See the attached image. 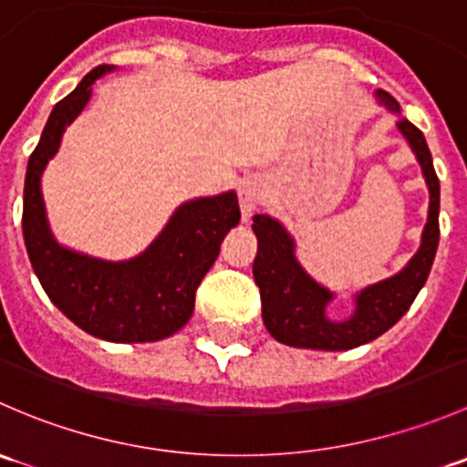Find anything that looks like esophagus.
I'll list each match as a JSON object with an SVG mask.
<instances>
[{"label":"esophagus","mask_w":467,"mask_h":467,"mask_svg":"<svg viewBox=\"0 0 467 467\" xmlns=\"http://www.w3.org/2000/svg\"><path fill=\"white\" fill-rule=\"evenodd\" d=\"M264 190L262 182L257 178H244L237 187V196H239V207H242V221H248L253 216V210L255 205L260 203Z\"/></svg>","instance_id":"esophagus-1"}]
</instances>
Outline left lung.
Instances as JSON below:
<instances>
[{"label": "left lung", "mask_w": 467, "mask_h": 467, "mask_svg": "<svg viewBox=\"0 0 467 467\" xmlns=\"http://www.w3.org/2000/svg\"><path fill=\"white\" fill-rule=\"evenodd\" d=\"M379 106L398 115V130L404 135L416 160L420 162L430 212L422 228L420 248L402 271L386 280L368 285L355 294V312L343 321L327 317V305L334 294L318 285L296 257V242L285 225L268 214L253 216V233L257 237V255L253 262V277L260 286L262 318L275 341L291 348L312 350H350L381 337L393 327L425 286L438 248V210H441V182L431 162L425 135L409 119L400 115V103L384 89H375Z\"/></svg>", "instance_id": "8db88e82"}]
</instances>
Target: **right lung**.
I'll return each mask as SVG.
<instances>
[{
    "label": "right lung",
    "instance_id": "right-lung-1",
    "mask_svg": "<svg viewBox=\"0 0 467 467\" xmlns=\"http://www.w3.org/2000/svg\"><path fill=\"white\" fill-rule=\"evenodd\" d=\"M115 67L99 65L58 101L29 158L22 233L42 289L74 325L112 343H149L176 334L192 318L201 280L221 242L239 223L237 194L185 201L138 257L99 260L56 242L42 199V173L58 153L67 126L92 97V86Z\"/></svg>",
    "mask_w": 467,
    "mask_h": 467
}]
</instances>
